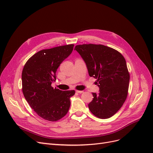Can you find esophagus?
I'll use <instances>...</instances> for the list:
<instances>
[{
	"mask_svg": "<svg viewBox=\"0 0 153 153\" xmlns=\"http://www.w3.org/2000/svg\"><path fill=\"white\" fill-rule=\"evenodd\" d=\"M76 92H78V93H79V94H82V93H83V92H84V91H76Z\"/></svg>",
	"mask_w": 153,
	"mask_h": 153,
	"instance_id": "1",
	"label": "esophagus"
}]
</instances>
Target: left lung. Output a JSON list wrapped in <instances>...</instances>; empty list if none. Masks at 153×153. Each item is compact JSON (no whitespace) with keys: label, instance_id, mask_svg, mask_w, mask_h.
Segmentation results:
<instances>
[{"label":"left lung","instance_id":"left-lung-1","mask_svg":"<svg viewBox=\"0 0 153 153\" xmlns=\"http://www.w3.org/2000/svg\"><path fill=\"white\" fill-rule=\"evenodd\" d=\"M75 50L100 88L98 94L92 92L94 98L88 105L90 111L100 119L111 117L127 98L129 74L126 60L118 51L102 45H76Z\"/></svg>","mask_w":153,"mask_h":153}]
</instances>
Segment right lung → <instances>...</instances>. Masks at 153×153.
I'll list each match as a JSON object with an SVG mask.
<instances>
[{"label":"right lung","instance_id":"obj_1","mask_svg":"<svg viewBox=\"0 0 153 153\" xmlns=\"http://www.w3.org/2000/svg\"><path fill=\"white\" fill-rule=\"evenodd\" d=\"M74 45H67L37 52L27 61L22 74V91L25 100L39 117L57 121L65 116L75 91H63L52 87L56 71L70 55Z\"/></svg>","mask_w":153,"mask_h":153}]
</instances>
